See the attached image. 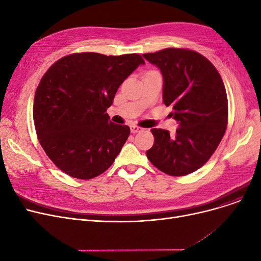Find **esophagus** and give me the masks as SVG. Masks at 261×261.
Instances as JSON below:
<instances>
[{
	"mask_svg": "<svg viewBox=\"0 0 261 261\" xmlns=\"http://www.w3.org/2000/svg\"><path fill=\"white\" fill-rule=\"evenodd\" d=\"M130 130H131V133H136V132H140L142 130V128H140L138 126H131Z\"/></svg>",
	"mask_w": 261,
	"mask_h": 261,
	"instance_id": "1",
	"label": "esophagus"
}]
</instances>
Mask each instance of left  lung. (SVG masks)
I'll return each mask as SVG.
<instances>
[{
	"label": "left lung",
	"instance_id": "8db88e82",
	"mask_svg": "<svg viewBox=\"0 0 261 261\" xmlns=\"http://www.w3.org/2000/svg\"><path fill=\"white\" fill-rule=\"evenodd\" d=\"M164 78L163 101L172 107L179 122L174 138L151 129L154 144L148 160L164 173L180 176L201 168L220 144L226 130L228 106L222 78L201 54L185 48H165L143 55Z\"/></svg>",
	"mask_w": 261,
	"mask_h": 261
}]
</instances>
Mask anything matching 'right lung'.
<instances>
[{
	"label": "right lung",
	"mask_w": 261,
	"mask_h": 261,
	"mask_svg": "<svg viewBox=\"0 0 261 261\" xmlns=\"http://www.w3.org/2000/svg\"><path fill=\"white\" fill-rule=\"evenodd\" d=\"M145 61L138 54L75 53L55 62L35 93L34 122L40 145L60 170L89 180L105 172L130 128L109 120L119 86Z\"/></svg>",
	"instance_id": "1"
}]
</instances>
